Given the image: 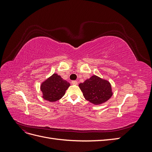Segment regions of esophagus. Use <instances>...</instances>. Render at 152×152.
Segmentation results:
<instances>
[{
    "label": "esophagus",
    "mask_w": 152,
    "mask_h": 152,
    "mask_svg": "<svg viewBox=\"0 0 152 152\" xmlns=\"http://www.w3.org/2000/svg\"><path fill=\"white\" fill-rule=\"evenodd\" d=\"M72 84L73 85H77V84H78V82H77V81H76V80H72Z\"/></svg>",
    "instance_id": "esophagus-1"
}]
</instances>
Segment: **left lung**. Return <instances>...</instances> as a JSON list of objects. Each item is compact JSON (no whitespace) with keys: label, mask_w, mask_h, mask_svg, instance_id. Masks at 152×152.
Instances as JSON below:
<instances>
[{"label":"left lung","mask_w":152,"mask_h":152,"mask_svg":"<svg viewBox=\"0 0 152 152\" xmlns=\"http://www.w3.org/2000/svg\"><path fill=\"white\" fill-rule=\"evenodd\" d=\"M79 87L86 99L94 104L106 102L112 96L110 82L96 75L80 83Z\"/></svg>","instance_id":"1"}]
</instances>
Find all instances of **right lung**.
<instances>
[{"mask_svg": "<svg viewBox=\"0 0 152 152\" xmlns=\"http://www.w3.org/2000/svg\"><path fill=\"white\" fill-rule=\"evenodd\" d=\"M70 85L67 81L54 73L41 85L43 98L50 102H56L63 97Z\"/></svg>", "mask_w": 152, "mask_h": 152, "instance_id": "add662e5", "label": "right lung"}]
</instances>
